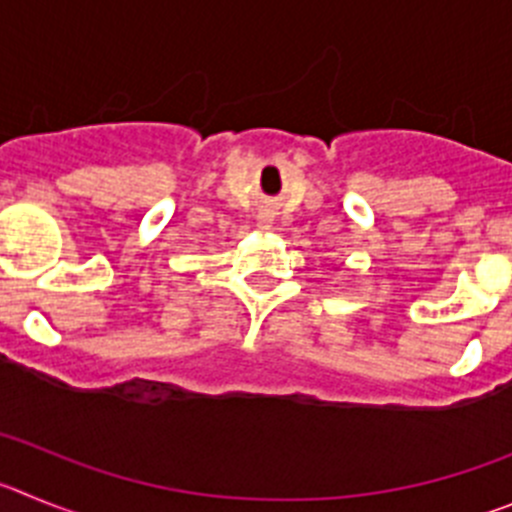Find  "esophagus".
I'll return each mask as SVG.
<instances>
[{
  "label": "esophagus",
  "mask_w": 512,
  "mask_h": 512,
  "mask_svg": "<svg viewBox=\"0 0 512 512\" xmlns=\"http://www.w3.org/2000/svg\"><path fill=\"white\" fill-rule=\"evenodd\" d=\"M257 222H260L262 229H267L270 224H273V214L270 211H260V216H257Z\"/></svg>",
  "instance_id": "34e87169"
}]
</instances>
